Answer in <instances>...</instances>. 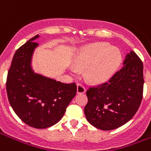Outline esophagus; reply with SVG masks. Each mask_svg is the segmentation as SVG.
Listing matches in <instances>:
<instances>
[{
  "mask_svg": "<svg viewBox=\"0 0 151 151\" xmlns=\"http://www.w3.org/2000/svg\"><path fill=\"white\" fill-rule=\"evenodd\" d=\"M86 92V88L82 83H78L77 85V93L78 94H84Z\"/></svg>",
  "mask_w": 151,
  "mask_h": 151,
  "instance_id": "obj_1",
  "label": "esophagus"
}]
</instances>
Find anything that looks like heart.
<instances>
[{
  "label": "heart",
  "mask_w": 151,
  "mask_h": 151,
  "mask_svg": "<svg viewBox=\"0 0 151 151\" xmlns=\"http://www.w3.org/2000/svg\"><path fill=\"white\" fill-rule=\"evenodd\" d=\"M122 55L116 47L108 43H95L83 47L74 60L78 69H86V77L93 83H101L111 78L120 66ZM73 73L75 68H71Z\"/></svg>",
  "instance_id": "obj_1"
}]
</instances>
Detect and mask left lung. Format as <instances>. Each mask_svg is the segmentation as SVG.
<instances>
[{
	"mask_svg": "<svg viewBox=\"0 0 151 151\" xmlns=\"http://www.w3.org/2000/svg\"><path fill=\"white\" fill-rule=\"evenodd\" d=\"M122 68L108 82L86 91L84 108L86 120L97 129L112 130L122 126L135 115L142 99L143 64L131 51Z\"/></svg>",
	"mask_w": 151,
	"mask_h": 151,
	"instance_id": "left-lung-1",
	"label": "left lung"
}]
</instances>
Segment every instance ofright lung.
Masks as SVG:
<instances>
[{"mask_svg": "<svg viewBox=\"0 0 151 151\" xmlns=\"http://www.w3.org/2000/svg\"><path fill=\"white\" fill-rule=\"evenodd\" d=\"M37 35L14 55L6 80V91L13 110L29 126L46 129L59 121L77 93L75 83L56 82L34 72L31 58Z\"/></svg>", "mask_w": 151, "mask_h": 151, "instance_id": "right-lung-1", "label": "right lung"}]
</instances>
